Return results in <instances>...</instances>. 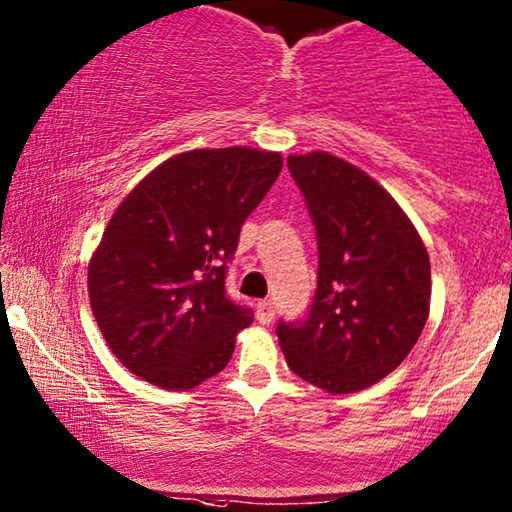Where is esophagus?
Wrapping results in <instances>:
<instances>
[{
	"instance_id": "1",
	"label": "esophagus",
	"mask_w": 512,
	"mask_h": 512,
	"mask_svg": "<svg viewBox=\"0 0 512 512\" xmlns=\"http://www.w3.org/2000/svg\"><path fill=\"white\" fill-rule=\"evenodd\" d=\"M256 318H258V323H270L272 318H274V305L270 300H263V302H258L256 305Z\"/></svg>"
}]
</instances>
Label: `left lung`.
I'll return each mask as SVG.
<instances>
[{
    "label": "left lung",
    "mask_w": 512,
    "mask_h": 512,
    "mask_svg": "<svg viewBox=\"0 0 512 512\" xmlns=\"http://www.w3.org/2000/svg\"><path fill=\"white\" fill-rule=\"evenodd\" d=\"M318 238V291L307 323H279L293 374L330 395L379 383L416 346L432 270L409 214L372 175L335 154H291Z\"/></svg>",
    "instance_id": "8db88e82"
}]
</instances>
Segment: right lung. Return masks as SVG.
I'll return each mask as SVG.
<instances>
[{
	"label": "right lung",
	"instance_id": "obj_1",
	"mask_svg": "<svg viewBox=\"0 0 512 512\" xmlns=\"http://www.w3.org/2000/svg\"><path fill=\"white\" fill-rule=\"evenodd\" d=\"M279 152L189 150L117 205L87 263L92 314L115 358L164 390L217 376L251 311L224 291L240 228L281 173Z\"/></svg>",
	"mask_w": 512,
	"mask_h": 512
}]
</instances>
